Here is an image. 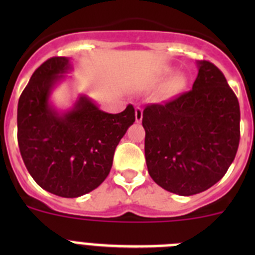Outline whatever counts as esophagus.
Segmentation results:
<instances>
[{"label":"esophagus","mask_w":255,"mask_h":255,"mask_svg":"<svg viewBox=\"0 0 255 255\" xmlns=\"http://www.w3.org/2000/svg\"><path fill=\"white\" fill-rule=\"evenodd\" d=\"M143 120V110L140 107L135 108V121L136 123H141Z\"/></svg>","instance_id":"obj_1"}]
</instances>
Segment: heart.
<instances>
[{
	"instance_id": "1",
	"label": "heart",
	"mask_w": 255,
	"mask_h": 255,
	"mask_svg": "<svg viewBox=\"0 0 255 255\" xmlns=\"http://www.w3.org/2000/svg\"><path fill=\"white\" fill-rule=\"evenodd\" d=\"M173 83H175L176 85H180V83H181V78H180V76L175 78V79H173Z\"/></svg>"
}]
</instances>
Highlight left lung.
Here are the masks:
<instances>
[{
  "instance_id": "8db88e82",
  "label": "left lung",
  "mask_w": 255,
  "mask_h": 255,
  "mask_svg": "<svg viewBox=\"0 0 255 255\" xmlns=\"http://www.w3.org/2000/svg\"><path fill=\"white\" fill-rule=\"evenodd\" d=\"M193 89L143 112L148 172L164 190L189 197L220 181L240 140V107L220 69L197 61Z\"/></svg>"
}]
</instances>
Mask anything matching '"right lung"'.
Listing matches in <instances>:
<instances>
[{
    "label": "right lung",
    "mask_w": 255,
    "mask_h": 255,
    "mask_svg": "<svg viewBox=\"0 0 255 255\" xmlns=\"http://www.w3.org/2000/svg\"><path fill=\"white\" fill-rule=\"evenodd\" d=\"M71 70V58L47 60L31 75L17 105L22 161L40 188L62 198L82 197L105 181L117 144L135 121L131 105L108 114L85 94H79L73 107L58 110L52 93Z\"/></svg>",
    "instance_id": "add662e5"
}]
</instances>
